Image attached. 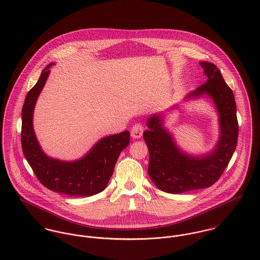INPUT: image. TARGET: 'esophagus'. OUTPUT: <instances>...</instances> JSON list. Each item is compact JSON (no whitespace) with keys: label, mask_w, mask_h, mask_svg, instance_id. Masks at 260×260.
Segmentation results:
<instances>
[{"label":"esophagus","mask_w":260,"mask_h":260,"mask_svg":"<svg viewBox=\"0 0 260 260\" xmlns=\"http://www.w3.org/2000/svg\"><path fill=\"white\" fill-rule=\"evenodd\" d=\"M144 133V126L142 123H136L133 125L132 129H131V136L134 139H140L142 138Z\"/></svg>","instance_id":"esophagus-1"}]
</instances>
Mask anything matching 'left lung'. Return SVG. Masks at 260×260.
I'll list each match as a JSON object with an SVG mask.
<instances>
[{
  "label": "left lung",
  "mask_w": 260,
  "mask_h": 260,
  "mask_svg": "<svg viewBox=\"0 0 260 260\" xmlns=\"http://www.w3.org/2000/svg\"><path fill=\"white\" fill-rule=\"evenodd\" d=\"M200 64L207 81L184 100L206 95L213 102L219 122V138L213 149L202 155L186 153L165 127L164 115H152L146 120L148 129L144 132V139L149 151L147 172L155 186L169 193L177 194L211 186L226 169L237 144L234 94L215 64L209 61H201Z\"/></svg>",
  "instance_id": "obj_1"
}]
</instances>
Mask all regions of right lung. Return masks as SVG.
<instances>
[{"mask_svg":"<svg viewBox=\"0 0 260 260\" xmlns=\"http://www.w3.org/2000/svg\"><path fill=\"white\" fill-rule=\"evenodd\" d=\"M53 64L54 62L43 70L38 83L26 96L22 110L23 152L40 182L50 190L76 198L90 197L107 187L119 153L129 144V132L101 139L87 154L77 160L66 161L47 155L37 140L32 116Z\"/></svg>","mask_w":260,"mask_h":260,"instance_id":"right-lung-1","label":"right lung"}]
</instances>
